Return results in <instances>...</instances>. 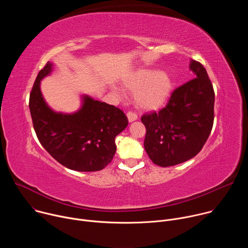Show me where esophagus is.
Instances as JSON below:
<instances>
[{"label":"esophagus","instance_id":"esophagus-1","mask_svg":"<svg viewBox=\"0 0 248 248\" xmlns=\"http://www.w3.org/2000/svg\"><path fill=\"white\" fill-rule=\"evenodd\" d=\"M126 116H127V120H128L129 123H132V122H134V121L137 120V115L134 114V113H132V112H128V113L126 114Z\"/></svg>","mask_w":248,"mask_h":248}]
</instances>
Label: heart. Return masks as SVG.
Returning a JSON list of instances; mask_svg holds the SVG:
<instances>
[{
    "mask_svg": "<svg viewBox=\"0 0 248 248\" xmlns=\"http://www.w3.org/2000/svg\"><path fill=\"white\" fill-rule=\"evenodd\" d=\"M125 88L134 93V103L141 110H158L167 103L172 91V79L166 70H157L152 67H143L135 70L124 80ZM114 91L122 94L123 91L113 87Z\"/></svg>",
    "mask_w": 248,
    "mask_h": 248,
    "instance_id": "heart-1",
    "label": "heart"
}]
</instances>
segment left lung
<instances>
[{"label":"left lung","instance_id":"obj_1","mask_svg":"<svg viewBox=\"0 0 248 248\" xmlns=\"http://www.w3.org/2000/svg\"><path fill=\"white\" fill-rule=\"evenodd\" d=\"M194 79L176 88L166 108L146 114L144 148L152 162L170 167L196 156L207 141L214 122L215 93L205 67L190 60Z\"/></svg>","mask_w":248,"mask_h":248}]
</instances>
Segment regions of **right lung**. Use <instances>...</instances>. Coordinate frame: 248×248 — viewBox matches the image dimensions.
Returning a JSON list of instances; mask_svg holds the SVG:
<instances>
[{"instance_id": "add662e5", "label": "right lung", "mask_w": 248, "mask_h": 248, "mask_svg": "<svg viewBox=\"0 0 248 248\" xmlns=\"http://www.w3.org/2000/svg\"><path fill=\"white\" fill-rule=\"evenodd\" d=\"M53 72L48 62L41 69L29 98L33 126L42 146L62 166L78 171H97L112 160L115 138L127 126L122 110L88 95H81L80 108L74 113L54 111L41 92V80Z\"/></svg>"}]
</instances>
